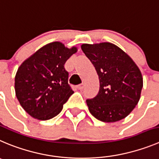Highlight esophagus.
<instances>
[{
	"mask_svg": "<svg viewBox=\"0 0 159 159\" xmlns=\"http://www.w3.org/2000/svg\"><path fill=\"white\" fill-rule=\"evenodd\" d=\"M77 88L79 90H81L84 89V84H78V86H77Z\"/></svg>",
	"mask_w": 159,
	"mask_h": 159,
	"instance_id": "esophagus-1",
	"label": "esophagus"
}]
</instances>
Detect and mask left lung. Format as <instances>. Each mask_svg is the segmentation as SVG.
Returning a JSON list of instances; mask_svg holds the SVG:
<instances>
[{"label":"left lung","instance_id":"8db88e82","mask_svg":"<svg viewBox=\"0 0 159 159\" xmlns=\"http://www.w3.org/2000/svg\"><path fill=\"white\" fill-rule=\"evenodd\" d=\"M81 49L95 66L100 90L86 100L90 113L103 122H115L128 116L140 98L141 72L133 59L109 42L83 44Z\"/></svg>","mask_w":159,"mask_h":159}]
</instances>
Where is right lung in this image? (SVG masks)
Returning a JSON list of instances; mask_svg holds the SVG:
<instances>
[{
  "instance_id": "obj_1",
  "label": "right lung",
  "mask_w": 159,
  "mask_h": 159,
  "mask_svg": "<svg viewBox=\"0 0 159 159\" xmlns=\"http://www.w3.org/2000/svg\"><path fill=\"white\" fill-rule=\"evenodd\" d=\"M76 52V47L68 48L56 41L40 48L19 67L15 78L16 97L33 118H54L74 93L64 64Z\"/></svg>"
}]
</instances>
